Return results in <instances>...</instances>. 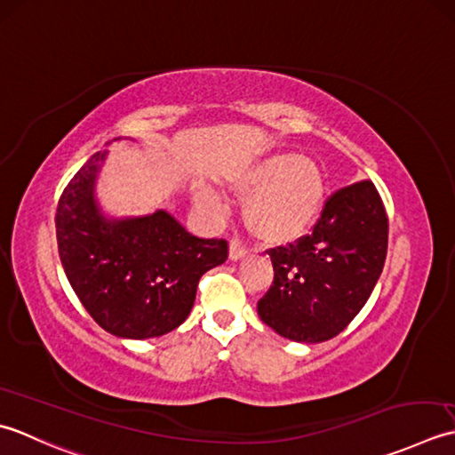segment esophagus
Here are the masks:
<instances>
[{
	"label": "esophagus",
	"mask_w": 455,
	"mask_h": 455,
	"mask_svg": "<svg viewBox=\"0 0 455 455\" xmlns=\"http://www.w3.org/2000/svg\"><path fill=\"white\" fill-rule=\"evenodd\" d=\"M247 255V249L239 243V241H231L229 243V261H239Z\"/></svg>",
	"instance_id": "obj_1"
}]
</instances>
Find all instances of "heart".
<instances>
[{
	"mask_svg": "<svg viewBox=\"0 0 455 455\" xmlns=\"http://www.w3.org/2000/svg\"><path fill=\"white\" fill-rule=\"evenodd\" d=\"M226 188L243 202V221L268 245L292 243L316 226L326 206V174L322 166L294 153H273L255 159L226 179ZM196 206L218 214L221 200L214 190H192Z\"/></svg>",
	"mask_w": 455,
	"mask_h": 455,
	"instance_id": "heart-1",
	"label": "heart"
}]
</instances>
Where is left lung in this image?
<instances>
[{"label": "left lung", "mask_w": 455, "mask_h": 455, "mask_svg": "<svg viewBox=\"0 0 455 455\" xmlns=\"http://www.w3.org/2000/svg\"><path fill=\"white\" fill-rule=\"evenodd\" d=\"M388 220L373 182L333 194L310 235L271 251L275 281L257 314L279 336L320 344L354 320L387 257Z\"/></svg>", "instance_id": "left-lung-1"}]
</instances>
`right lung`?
Segmentation results:
<instances>
[{
	"instance_id": "right-lung-1",
	"label": "right lung",
	"mask_w": 455,
	"mask_h": 455,
	"mask_svg": "<svg viewBox=\"0 0 455 455\" xmlns=\"http://www.w3.org/2000/svg\"><path fill=\"white\" fill-rule=\"evenodd\" d=\"M106 159V149L92 156L59 200L60 263L90 316L111 336L159 338L188 318L200 276L226 261L228 243L188 234L163 208L108 214L96 196Z\"/></svg>"
}]
</instances>
